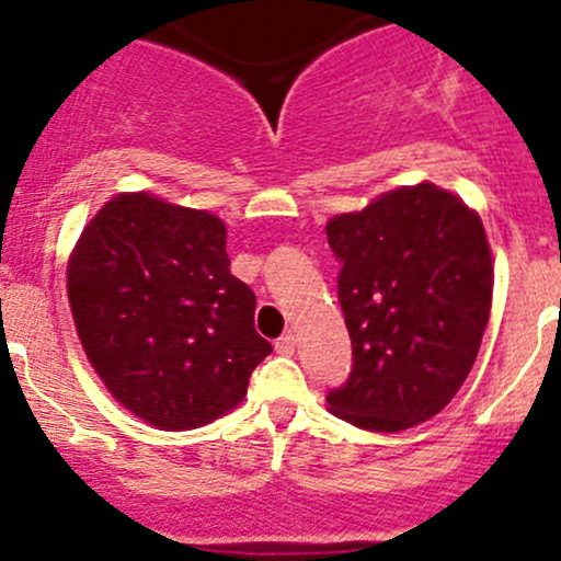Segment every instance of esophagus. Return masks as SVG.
<instances>
[{"mask_svg":"<svg viewBox=\"0 0 561 561\" xmlns=\"http://www.w3.org/2000/svg\"><path fill=\"white\" fill-rule=\"evenodd\" d=\"M295 346H298V337H295V332H285V335L276 341V354L282 356H293L295 354Z\"/></svg>","mask_w":561,"mask_h":561,"instance_id":"obj_1","label":"esophagus"}]
</instances>
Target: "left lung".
I'll return each instance as SVG.
<instances>
[{"label":"left lung","instance_id":"1","mask_svg":"<svg viewBox=\"0 0 561 561\" xmlns=\"http://www.w3.org/2000/svg\"><path fill=\"white\" fill-rule=\"evenodd\" d=\"M341 261L337 300L351 337L332 415L367 431L428 421L469 378L492 304L479 215L434 183L402 186L328 224Z\"/></svg>","mask_w":561,"mask_h":561}]
</instances>
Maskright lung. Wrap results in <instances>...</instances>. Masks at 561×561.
Returning a JSON list of instances; mask_svg holds the SVG:
<instances>
[{
    "label": "right lung",
    "instance_id": "add662e5",
    "mask_svg": "<svg viewBox=\"0 0 561 561\" xmlns=\"http://www.w3.org/2000/svg\"><path fill=\"white\" fill-rule=\"evenodd\" d=\"M229 266L224 220L146 191L106 202L71 252L84 354L116 402L151 426L226 415L271 354L252 322L255 295Z\"/></svg>",
    "mask_w": 561,
    "mask_h": 561
}]
</instances>
